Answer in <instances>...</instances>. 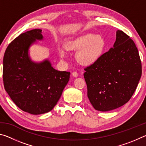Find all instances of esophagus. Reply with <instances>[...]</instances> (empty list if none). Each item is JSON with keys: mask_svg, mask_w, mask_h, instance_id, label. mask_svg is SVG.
I'll use <instances>...</instances> for the list:
<instances>
[{"mask_svg": "<svg viewBox=\"0 0 146 146\" xmlns=\"http://www.w3.org/2000/svg\"><path fill=\"white\" fill-rule=\"evenodd\" d=\"M72 75L74 76V77H76V76H78V74L77 72H76V71H74V72H73L72 73Z\"/></svg>", "mask_w": 146, "mask_h": 146, "instance_id": "1", "label": "esophagus"}]
</instances>
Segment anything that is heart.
<instances>
[{
  "label": "heart",
  "mask_w": 146,
  "mask_h": 146,
  "mask_svg": "<svg viewBox=\"0 0 146 146\" xmlns=\"http://www.w3.org/2000/svg\"><path fill=\"white\" fill-rule=\"evenodd\" d=\"M106 46L104 39L100 35L86 34L66 44L68 50L79 51L76 58L84 65H90L97 62L102 55ZM58 55L61 59L66 56L65 49L58 48Z\"/></svg>",
  "instance_id": "1"
}]
</instances>
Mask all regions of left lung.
<instances>
[{
    "mask_svg": "<svg viewBox=\"0 0 146 146\" xmlns=\"http://www.w3.org/2000/svg\"><path fill=\"white\" fill-rule=\"evenodd\" d=\"M84 70L91 104L96 110L108 111L131 98L141 77L142 64L134 42L118 30L113 48Z\"/></svg>",
    "mask_w": 146,
    "mask_h": 146,
    "instance_id": "1",
    "label": "left lung"
}]
</instances>
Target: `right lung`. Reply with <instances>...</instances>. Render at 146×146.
Listing matches in <instances>:
<instances>
[{"label":"right lung","mask_w":146,"mask_h":146,"mask_svg":"<svg viewBox=\"0 0 146 146\" xmlns=\"http://www.w3.org/2000/svg\"><path fill=\"white\" fill-rule=\"evenodd\" d=\"M40 29L17 36L7 47L3 58V82L11 99L24 111L40 115L53 110L70 80V72L54 69L48 60L32 62L28 50L42 40Z\"/></svg>","instance_id":"add662e5"}]
</instances>
